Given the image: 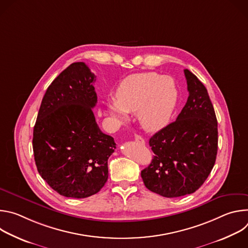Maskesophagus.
<instances>
[{
  "label": "esophagus",
  "instance_id": "obj_1",
  "mask_svg": "<svg viewBox=\"0 0 248 248\" xmlns=\"http://www.w3.org/2000/svg\"><path fill=\"white\" fill-rule=\"evenodd\" d=\"M134 139H135V141L137 143H139V144H142V145H144L145 144V140L141 137L140 135H135L134 136Z\"/></svg>",
  "mask_w": 248,
  "mask_h": 248
}]
</instances>
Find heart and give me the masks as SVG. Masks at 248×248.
<instances>
[{
	"instance_id": "heart-1",
	"label": "heart",
	"mask_w": 248,
	"mask_h": 248,
	"mask_svg": "<svg viewBox=\"0 0 248 248\" xmlns=\"http://www.w3.org/2000/svg\"><path fill=\"white\" fill-rule=\"evenodd\" d=\"M178 101L179 89L173 78L147 72L124 78L116 89L115 100L106 106L118 122H125L127 113H137L145 130L158 131L170 123Z\"/></svg>"
}]
</instances>
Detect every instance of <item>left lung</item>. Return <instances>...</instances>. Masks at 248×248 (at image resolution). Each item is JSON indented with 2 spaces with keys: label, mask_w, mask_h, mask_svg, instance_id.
Wrapping results in <instances>:
<instances>
[{
  "label": "left lung",
  "mask_w": 248,
  "mask_h": 248,
  "mask_svg": "<svg viewBox=\"0 0 248 248\" xmlns=\"http://www.w3.org/2000/svg\"><path fill=\"white\" fill-rule=\"evenodd\" d=\"M189 96L176 120L149 140L155 156L141 170L145 186L164 197L195 192L213 169L218 151V122L203 83L185 69Z\"/></svg>",
  "instance_id": "obj_1"
}]
</instances>
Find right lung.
Masks as SVG:
<instances>
[{
    "instance_id": "right-lung-1",
    "label": "right lung",
    "mask_w": 248,
    "mask_h": 248,
    "mask_svg": "<svg viewBox=\"0 0 248 248\" xmlns=\"http://www.w3.org/2000/svg\"><path fill=\"white\" fill-rule=\"evenodd\" d=\"M95 76L74 62L48 87L33 129V153L42 179L59 194L85 198L108 180L114 138L99 128L92 109Z\"/></svg>"
}]
</instances>
